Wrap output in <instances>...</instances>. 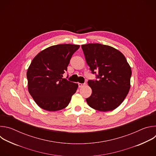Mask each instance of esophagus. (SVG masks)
Returning a JSON list of instances; mask_svg holds the SVG:
<instances>
[{"label": "esophagus", "instance_id": "34e87169", "mask_svg": "<svg viewBox=\"0 0 156 156\" xmlns=\"http://www.w3.org/2000/svg\"><path fill=\"white\" fill-rule=\"evenodd\" d=\"M86 84L85 83H78V86H79V87H83V86H84V85H85Z\"/></svg>", "mask_w": 156, "mask_h": 156}]
</instances>
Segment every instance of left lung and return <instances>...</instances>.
Here are the masks:
<instances>
[{
  "instance_id": "obj_1",
  "label": "left lung",
  "mask_w": 156,
  "mask_h": 156,
  "mask_svg": "<svg viewBox=\"0 0 156 156\" xmlns=\"http://www.w3.org/2000/svg\"><path fill=\"white\" fill-rule=\"evenodd\" d=\"M85 60L93 73L98 72V80H89L91 96L86 102L91 108L102 112L117 108L130 88L131 69L124 55L119 50L98 43L81 45Z\"/></svg>"
}]
</instances>
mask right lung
<instances>
[{"instance_id": "add662e5", "label": "right lung", "mask_w": 156, "mask_h": 156, "mask_svg": "<svg viewBox=\"0 0 156 156\" xmlns=\"http://www.w3.org/2000/svg\"><path fill=\"white\" fill-rule=\"evenodd\" d=\"M79 48L70 44L52 46L33 59L27 73L28 91L42 109L57 111L70 103L78 84L63 78V75Z\"/></svg>"}]
</instances>
